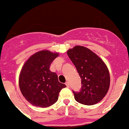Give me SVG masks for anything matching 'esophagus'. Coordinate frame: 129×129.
Returning a JSON list of instances; mask_svg holds the SVG:
<instances>
[{
	"label": "esophagus",
	"instance_id": "esophagus-1",
	"mask_svg": "<svg viewBox=\"0 0 129 129\" xmlns=\"http://www.w3.org/2000/svg\"><path fill=\"white\" fill-rule=\"evenodd\" d=\"M65 85H67V87H68V88L70 87V84H69V82H68V81L66 82V83H65Z\"/></svg>",
	"mask_w": 129,
	"mask_h": 129
}]
</instances>
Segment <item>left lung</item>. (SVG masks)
Masks as SVG:
<instances>
[{
	"label": "left lung",
	"mask_w": 129,
	"mask_h": 129,
	"mask_svg": "<svg viewBox=\"0 0 129 129\" xmlns=\"http://www.w3.org/2000/svg\"><path fill=\"white\" fill-rule=\"evenodd\" d=\"M81 79L79 92L73 91L77 102L96 104L105 96L110 86V75L103 60L87 48L76 46L67 52Z\"/></svg>",
	"instance_id": "obj_1"
}]
</instances>
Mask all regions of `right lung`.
<instances>
[{
    "mask_svg": "<svg viewBox=\"0 0 129 129\" xmlns=\"http://www.w3.org/2000/svg\"><path fill=\"white\" fill-rule=\"evenodd\" d=\"M57 53L42 50L28 59L19 77V87L26 100L41 108L50 107L58 100L61 90L66 87L58 81L57 75L50 70V66Z\"/></svg>",
    "mask_w": 129,
    "mask_h": 129,
    "instance_id": "obj_1",
    "label": "right lung"
}]
</instances>
